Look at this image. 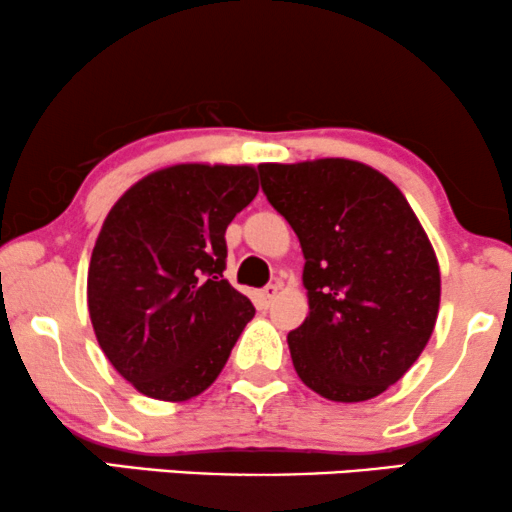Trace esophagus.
<instances>
[{
  "label": "esophagus",
  "mask_w": 512,
  "mask_h": 512,
  "mask_svg": "<svg viewBox=\"0 0 512 512\" xmlns=\"http://www.w3.org/2000/svg\"><path fill=\"white\" fill-rule=\"evenodd\" d=\"M276 295H278V286H276V283H269V286H264V288L260 290V302H262V307H269V304L276 300Z\"/></svg>",
  "instance_id": "1"
}]
</instances>
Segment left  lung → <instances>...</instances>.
I'll return each instance as SVG.
<instances>
[{
    "mask_svg": "<svg viewBox=\"0 0 512 512\" xmlns=\"http://www.w3.org/2000/svg\"><path fill=\"white\" fill-rule=\"evenodd\" d=\"M257 170L304 255L309 316L288 333L297 375L331 401L378 397L435 331L442 281L428 234L404 193L357 160Z\"/></svg>",
    "mask_w": 512,
    "mask_h": 512,
    "instance_id": "left-lung-1",
    "label": "left lung"
}]
</instances>
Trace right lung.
Returning a JSON list of instances; mask_svg holds the SVG:
<instances>
[{
  "label": "right lung",
  "mask_w": 512,
  "mask_h": 512,
  "mask_svg": "<svg viewBox=\"0 0 512 512\" xmlns=\"http://www.w3.org/2000/svg\"><path fill=\"white\" fill-rule=\"evenodd\" d=\"M250 165L186 163L122 193L96 238L87 304L96 340L146 397L215 383L255 307L222 278L226 226L257 196Z\"/></svg>",
  "instance_id": "1"
}]
</instances>
